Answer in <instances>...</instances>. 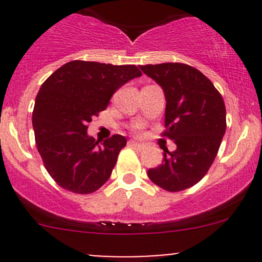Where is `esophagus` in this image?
<instances>
[{"instance_id": "obj_1", "label": "esophagus", "mask_w": 262, "mask_h": 262, "mask_svg": "<svg viewBox=\"0 0 262 262\" xmlns=\"http://www.w3.org/2000/svg\"><path fill=\"white\" fill-rule=\"evenodd\" d=\"M129 146L134 147V148H138V149H143V148L146 147V144L139 143V142H136V141H129Z\"/></svg>"}]
</instances>
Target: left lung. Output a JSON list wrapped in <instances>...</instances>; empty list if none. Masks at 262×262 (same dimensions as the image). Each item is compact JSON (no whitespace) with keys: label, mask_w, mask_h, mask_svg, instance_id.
I'll return each mask as SVG.
<instances>
[{"label":"left lung","mask_w":262,"mask_h":262,"mask_svg":"<svg viewBox=\"0 0 262 262\" xmlns=\"http://www.w3.org/2000/svg\"><path fill=\"white\" fill-rule=\"evenodd\" d=\"M166 99L165 126L176 149L163 148V162L148 178L167 191L194 186L208 172L226 133V106L214 84L196 68L182 63L141 66Z\"/></svg>","instance_id":"8db88e82"}]
</instances>
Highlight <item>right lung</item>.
I'll return each instance as SVG.
<instances>
[{
	"instance_id": "right-lung-1",
	"label": "right lung",
	"mask_w": 262,
	"mask_h": 262,
	"mask_svg": "<svg viewBox=\"0 0 262 262\" xmlns=\"http://www.w3.org/2000/svg\"><path fill=\"white\" fill-rule=\"evenodd\" d=\"M141 76L133 64L72 60L41 84L33 128L44 166L60 187L90 194L109 180L125 137L116 134L100 146L87 134V125L119 87Z\"/></svg>"
}]
</instances>
